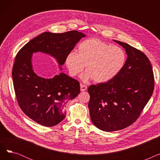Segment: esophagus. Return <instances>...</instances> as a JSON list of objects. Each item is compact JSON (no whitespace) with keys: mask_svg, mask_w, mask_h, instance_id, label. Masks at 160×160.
<instances>
[{"mask_svg":"<svg viewBox=\"0 0 160 160\" xmlns=\"http://www.w3.org/2000/svg\"><path fill=\"white\" fill-rule=\"evenodd\" d=\"M87 86L85 85H83V84H80V90L82 91H84L86 90H87Z\"/></svg>","mask_w":160,"mask_h":160,"instance_id":"1","label":"esophagus"}]
</instances>
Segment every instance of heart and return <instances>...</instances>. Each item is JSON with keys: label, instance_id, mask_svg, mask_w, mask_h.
I'll list each match as a JSON object with an SVG mask.
<instances>
[{"label": "heart", "instance_id": "b5f03b06", "mask_svg": "<svg viewBox=\"0 0 160 160\" xmlns=\"http://www.w3.org/2000/svg\"><path fill=\"white\" fill-rule=\"evenodd\" d=\"M127 60L124 50L97 38H89L78 45V52L71 51L65 58V65L72 77L81 75L83 82L92 79L96 83H105L113 79L123 68Z\"/></svg>", "mask_w": 160, "mask_h": 160}]
</instances>
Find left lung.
Returning <instances> with one entry per match:
<instances>
[{"label":"left lung","instance_id":"8db88e82","mask_svg":"<svg viewBox=\"0 0 160 160\" xmlns=\"http://www.w3.org/2000/svg\"><path fill=\"white\" fill-rule=\"evenodd\" d=\"M113 41L128 56L123 68L112 80L88 89L91 121L105 132L120 130L135 122L154 88L152 67L147 56L127 43Z\"/></svg>","mask_w":160,"mask_h":160}]
</instances>
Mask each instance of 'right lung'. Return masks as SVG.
I'll list each match as a JSON object with an SVG mask.
<instances>
[{"label": "right lung", "instance_id": "add662e5", "mask_svg": "<svg viewBox=\"0 0 160 160\" xmlns=\"http://www.w3.org/2000/svg\"><path fill=\"white\" fill-rule=\"evenodd\" d=\"M84 37L86 34L77 30L43 32L17 54L12 69L16 98L22 112L38 124L49 127L63 120L67 102L80 93V87L78 81L63 72L52 78L39 77L33 69V54L42 52L53 57L62 70L67 55Z\"/></svg>", "mask_w": 160, "mask_h": 160}]
</instances>
